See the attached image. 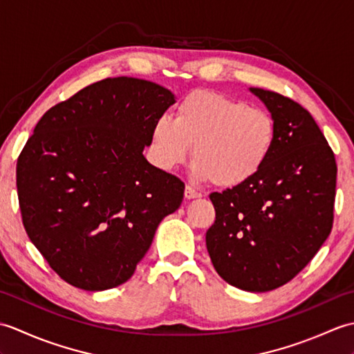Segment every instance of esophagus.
I'll use <instances>...</instances> for the list:
<instances>
[{"mask_svg":"<svg viewBox=\"0 0 354 354\" xmlns=\"http://www.w3.org/2000/svg\"><path fill=\"white\" fill-rule=\"evenodd\" d=\"M184 196H185V199H196V198H201L202 194L198 190H194L193 187L187 185L185 190H184Z\"/></svg>","mask_w":354,"mask_h":354,"instance_id":"1","label":"esophagus"}]
</instances>
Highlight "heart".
I'll use <instances>...</instances> for the list:
<instances>
[{
    "label": "heart",
    "instance_id": "1",
    "mask_svg": "<svg viewBox=\"0 0 354 354\" xmlns=\"http://www.w3.org/2000/svg\"><path fill=\"white\" fill-rule=\"evenodd\" d=\"M275 140V120L268 111L205 89L185 95L175 118L162 115L152 129L155 158L162 169L184 164L194 146L193 176L227 189L257 175Z\"/></svg>",
    "mask_w": 354,
    "mask_h": 354
}]
</instances>
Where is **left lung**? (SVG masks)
I'll use <instances>...</instances> for the list:
<instances>
[{"label":"left lung","mask_w":354,"mask_h":354,"mask_svg":"<svg viewBox=\"0 0 354 354\" xmlns=\"http://www.w3.org/2000/svg\"><path fill=\"white\" fill-rule=\"evenodd\" d=\"M250 91L275 120V146L250 181L209 194L216 221L205 242L225 281L268 292L290 281L328 237L337 167L309 111L274 91Z\"/></svg>","instance_id":"obj_1"}]
</instances>
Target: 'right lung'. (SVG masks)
<instances>
[{"label": "right lung", "mask_w": 354, "mask_h": 354, "mask_svg": "<svg viewBox=\"0 0 354 354\" xmlns=\"http://www.w3.org/2000/svg\"><path fill=\"white\" fill-rule=\"evenodd\" d=\"M175 94L114 77L80 89L37 122L17 164L22 223L55 272L84 290L132 277L184 183L150 164L155 122Z\"/></svg>", "instance_id": "add662e5"}]
</instances>
